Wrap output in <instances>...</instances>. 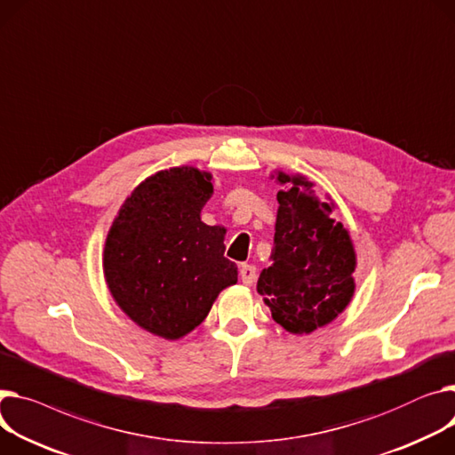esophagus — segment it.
Segmentation results:
<instances>
[{
    "label": "esophagus",
    "mask_w": 455,
    "mask_h": 455,
    "mask_svg": "<svg viewBox=\"0 0 455 455\" xmlns=\"http://www.w3.org/2000/svg\"><path fill=\"white\" fill-rule=\"evenodd\" d=\"M239 276H241V282H243L245 285H252L256 282V267L243 263L239 268Z\"/></svg>",
    "instance_id": "obj_1"
}]
</instances>
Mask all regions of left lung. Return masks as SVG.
<instances>
[{"instance_id": "obj_1", "label": "left lung", "mask_w": 455, "mask_h": 455, "mask_svg": "<svg viewBox=\"0 0 455 455\" xmlns=\"http://www.w3.org/2000/svg\"><path fill=\"white\" fill-rule=\"evenodd\" d=\"M276 180L282 190L275 247L258 292L275 322L294 335H309L349 306L356 254L349 232L332 216L335 203L318 197L311 180L283 172Z\"/></svg>"}]
</instances>
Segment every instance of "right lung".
Returning <instances> with one entry per match:
<instances>
[{
  "label": "right lung",
  "mask_w": 455,
  "mask_h": 455,
  "mask_svg": "<svg viewBox=\"0 0 455 455\" xmlns=\"http://www.w3.org/2000/svg\"><path fill=\"white\" fill-rule=\"evenodd\" d=\"M212 192L208 172H157L120 206L106 237L111 296L137 325L166 340L188 335L237 282L235 263L225 258V228L201 221Z\"/></svg>",
  "instance_id": "right-lung-1"
}]
</instances>
